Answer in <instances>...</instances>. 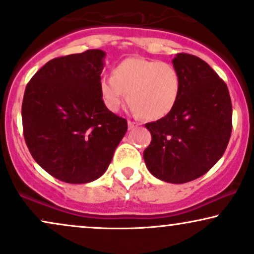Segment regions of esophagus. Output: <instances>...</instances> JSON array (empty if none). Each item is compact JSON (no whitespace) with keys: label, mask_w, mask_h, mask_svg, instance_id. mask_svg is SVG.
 <instances>
[{"label":"esophagus","mask_w":254,"mask_h":254,"mask_svg":"<svg viewBox=\"0 0 254 254\" xmlns=\"http://www.w3.org/2000/svg\"><path fill=\"white\" fill-rule=\"evenodd\" d=\"M137 123H135V122H131V121H129L127 122V127H129V130H132V129H135V127H137Z\"/></svg>","instance_id":"esophagus-1"}]
</instances>
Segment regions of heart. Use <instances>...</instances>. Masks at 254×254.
Wrapping results in <instances>:
<instances>
[{"mask_svg": "<svg viewBox=\"0 0 254 254\" xmlns=\"http://www.w3.org/2000/svg\"><path fill=\"white\" fill-rule=\"evenodd\" d=\"M181 75L173 65L160 60L127 58L116 65L112 75L99 80V93L106 109L117 112L125 99L132 111L148 121L166 117L181 94Z\"/></svg>", "mask_w": 254, "mask_h": 254, "instance_id": "obj_1", "label": "heart"}]
</instances>
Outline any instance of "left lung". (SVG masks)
I'll use <instances>...</instances> for the list:
<instances>
[{
    "label": "left lung",
    "mask_w": 254,
    "mask_h": 254,
    "mask_svg": "<svg viewBox=\"0 0 254 254\" xmlns=\"http://www.w3.org/2000/svg\"><path fill=\"white\" fill-rule=\"evenodd\" d=\"M173 65L181 75V94L169 115L145 124L151 142L143 157L161 181L186 183L204 175L224 155L232 103L227 85L206 61L179 53Z\"/></svg>",
    "instance_id": "8db88e82"
}]
</instances>
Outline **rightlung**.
Returning <instances> with one entry per match:
<instances>
[{
    "instance_id": "right-lung-1",
    "label": "right lung",
    "mask_w": 254,
    "mask_h": 254,
    "mask_svg": "<svg viewBox=\"0 0 254 254\" xmlns=\"http://www.w3.org/2000/svg\"><path fill=\"white\" fill-rule=\"evenodd\" d=\"M105 56L88 50L52 59L24 91L26 144L36 163L63 182L99 179L127 130V119L112 114L100 98Z\"/></svg>"
}]
</instances>
